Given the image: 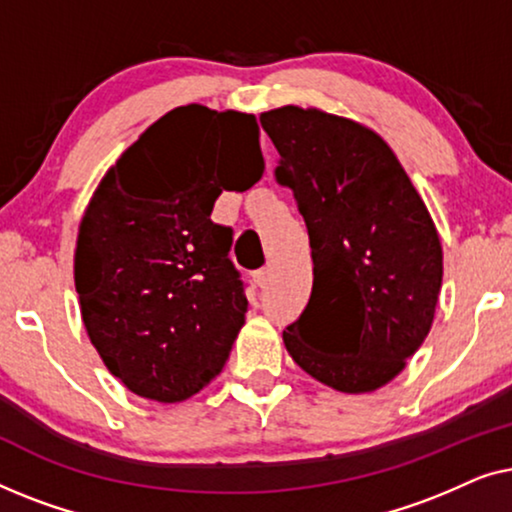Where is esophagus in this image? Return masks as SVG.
Returning a JSON list of instances; mask_svg holds the SVG:
<instances>
[{
	"label": "esophagus",
	"mask_w": 512,
	"mask_h": 512,
	"mask_svg": "<svg viewBox=\"0 0 512 512\" xmlns=\"http://www.w3.org/2000/svg\"><path fill=\"white\" fill-rule=\"evenodd\" d=\"M268 282H270V270L268 268L254 272V284L256 286H261V289H265V286H268Z\"/></svg>",
	"instance_id": "esophagus-1"
}]
</instances>
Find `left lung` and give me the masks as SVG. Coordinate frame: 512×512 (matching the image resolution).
<instances>
[{"mask_svg": "<svg viewBox=\"0 0 512 512\" xmlns=\"http://www.w3.org/2000/svg\"><path fill=\"white\" fill-rule=\"evenodd\" d=\"M277 181L298 200L314 282L286 352L314 380L368 394L405 368L431 331L443 247L422 195L391 146L352 118L317 107L270 109Z\"/></svg>", "mask_w": 512, "mask_h": 512, "instance_id": "8db88e82", "label": "left lung"}]
</instances>
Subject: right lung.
I'll return each instance as SVG.
<instances>
[{"label": "right lung", "instance_id": "1", "mask_svg": "<svg viewBox=\"0 0 512 512\" xmlns=\"http://www.w3.org/2000/svg\"><path fill=\"white\" fill-rule=\"evenodd\" d=\"M254 114L186 104L109 167L79 223L74 284L104 366L132 394L179 403L226 366L247 298L209 219L221 191L263 177Z\"/></svg>", "mask_w": 512, "mask_h": 512}]
</instances>
